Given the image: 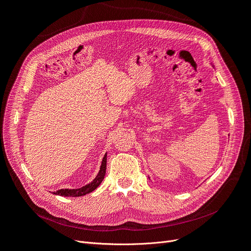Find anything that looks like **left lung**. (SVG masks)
Listing matches in <instances>:
<instances>
[{
  "label": "left lung",
  "mask_w": 251,
  "mask_h": 251,
  "mask_svg": "<svg viewBox=\"0 0 251 251\" xmlns=\"http://www.w3.org/2000/svg\"><path fill=\"white\" fill-rule=\"evenodd\" d=\"M211 65H212V64H211ZM212 67H214V65H212Z\"/></svg>",
  "instance_id": "1"
}]
</instances>
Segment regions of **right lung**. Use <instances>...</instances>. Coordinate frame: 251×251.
Returning a JSON list of instances; mask_svg holds the SVG:
<instances>
[{
  "label": "right lung",
  "mask_w": 251,
  "mask_h": 251,
  "mask_svg": "<svg viewBox=\"0 0 251 251\" xmlns=\"http://www.w3.org/2000/svg\"><path fill=\"white\" fill-rule=\"evenodd\" d=\"M105 170H107V154H104L101 165L98 174L96 175V177L93 179L92 182H90L87 185L79 187V188H65V189H59L57 192H54L53 194L58 195V196H63V197H81L85 196L87 194L92 193L93 191L100 186V184L102 182L104 175H105Z\"/></svg>",
  "instance_id": "1"
}]
</instances>
